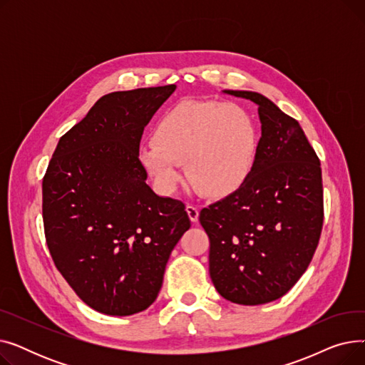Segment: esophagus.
<instances>
[{
	"mask_svg": "<svg viewBox=\"0 0 365 365\" xmlns=\"http://www.w3.org/2000/svg\"><path fill=\"white\" fill-rule=\"evenodd\" d=\"M186 212H187V216H189L190 222H194V223H197V222H198L200 212H198V208H197L195 205H192V204H187V205H186Z\"/></svg>",
	"mask_w": 365,
	"mask_h": 365,
	"instance_id": "esophagus-1",
	"label": "esophagus"
}]
</instances>
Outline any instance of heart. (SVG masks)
Returning a JSON list of instances; mask_svg holds the SVG:
<instances>
[{
	"label": "heart",
	"instance_id": "b5f03b06",
	"mask_svg": "<svg viewBox=\"0 0 365 365\" xmlns=\"http://www.w3.org/2000/svg\"><path fill=\"white\" fill-rule=\"evenodd\" d=\"M259 149L255 118L245 108L216 101H185L158 118L153 136L145 138L138 158L164 192L186 176L208 197L240 186L250 175Z\"/></svg>",
	"mask_w": 365,
	"mask_h": 365
}]
</instances>
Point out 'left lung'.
<instances>
[{
  "label": "left lung",
  "mask_w": 365,
  "mask_h": 365,
  "mask_svg": "<svg viewBox=\"0 0 365 365\" xmlns=\"http://www.w3.org/2000/svg\"><path fill=\"white\" fill-rule=\"evenodd\" d=\"M259 106L255 165L226 198L202 208L210 277L226 300L263 304L282 297L308 269L322 220L319 158L300 124L255 91L226 90Z\"/></svg>",
  "instance_id": "8db88e82"
}]
</instances>
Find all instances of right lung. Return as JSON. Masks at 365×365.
I'll list each match as a JSON object with an SVG mask.
<instances>
[{"label": "right lung", "mask_w": 365, "mask_h": 365, "mask_svg": "<svg viewBox=\"0 0 365 365\" xmlns=\"http://www.w3.org/2000/svg\"><path fill=\"white\" fill-rule=\"evenodd\" d=\"M176 90L113 91L61 138L43 179V220L57 269L94 311L127 317L155 302L190 227L185 204L158 197L138 158L145 125Z\"/></svg>", "instance_id": "right-lung-1"}]
</instances>
